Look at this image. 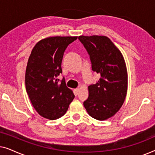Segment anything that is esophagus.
<instances>
[{
    "instance_id": "34e87169",
    "label": "esophagus",
    "mask_w": 155,
    "mask_h": 155,
    "mask_svg": "<svg viewBox=\"0 0 155 155\" xmlns=\"http://www.w3.org/2000/svg\"><path fill=\"white\" fill-rule=\"evenodd\" d=\"M79 91H80L79 88H76V89H75V90H74V92H75V94L76 95H77V94H78V93H79Z\"/></svg>"
}]
</instances>
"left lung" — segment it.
Here are the masks:
<instances>
[{
  "instance_id": "left-lung-1",
  "label": "left lung",
  "mask_w": 155,
  "mask_h": 155,
  "mask_svg": "<svg viewBox=\"0 0 155 155\" xmlns=\"http://www.w3.org/2000/svg\"><path fill=\"white\" fill-rule=\"evenodd\" d=\"M78 39L90 56L92 70L100 75L98 82L88 87L84 107L95 119H108L120 109L126 96L128 75L124 57L105 36H80Z\"/></svg>"
}]
</instances>
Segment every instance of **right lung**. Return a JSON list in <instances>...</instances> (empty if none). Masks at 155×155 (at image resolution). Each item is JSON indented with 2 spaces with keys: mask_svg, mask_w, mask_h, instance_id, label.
Here are the masks:
<instances>
[{
  "mask_svg": "<svg viewBox=\"0 0 155 155\" xmlns=\"http://www.w3.org/2000/svg\"><path fill=\"white\" fill-rule=\"evenodd\" d=\"M78 37H53L39 41L31 51L25 73L27 94L36 111L50 120L61 118L75 95L68 88L61 62L68 46Z\"/></svg>",
  "mask_w": 155,
  "mask_h": 155,
  "instance_id": "right-lung-1",
  "label": "right lung"
}]
</instances>
